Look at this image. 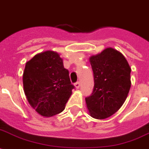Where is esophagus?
I'll return each mask as SVG.
<instances>
[{
	"label": "esophagus",
	"instance_id": "esophagus-1",
	"mask_svg": "<svg viewBox=\"0 0 149 149\" xmlns=\"http://www.w3.org/2000/svg\"><path fill=\"white\" fill-rule=\"evenodd\" d=\"M74 87H75L76 89H78V88H80V82H76V83L74 84Z\"/></svg>",
	"mask_w": 149,
	"mask_h": 149
}]
</instances>
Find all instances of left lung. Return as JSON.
Here are the masks:
<instances>
[{
  "mask_svg": "<svg viewBox=\"0 0 149 149\" xmlns=\"http://www.w3.org/2000/svg\"><path fill=\"white\" fill-rule=\"evenodd\" d=\"M94 72V87L85 98L91 117L104 120L120 110L131 87V68L124 55L109 47L89 58Z\"/></svg>",
  "mask_w": 149,
  "mask_h": 149,
  "instance_id": "left-lung-1",
  "label": "left lung"
}]
</instances>
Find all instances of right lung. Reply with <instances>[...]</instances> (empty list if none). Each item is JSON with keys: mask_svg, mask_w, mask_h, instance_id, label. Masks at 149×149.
Masks as SVG:
<instances>
[{"mask_svg": "<svg viewBox=\"0 0 149 149\" xmlns=\"http://www.w3.org/2000/svg\"><path fill=\"white\" fill-rule=\"evenodd\" d=\"M23 84L29 105L44 117L63 111L74 88L63 59L50 50L36 54L26 63Z\"/></svg>", "mask_w": 149, "mask_h": 149, "instance_id": "1", "label": "right lung"}]
</instances>
